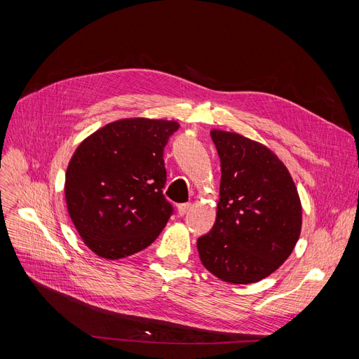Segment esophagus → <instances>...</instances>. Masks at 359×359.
Returning <instances> with one entry per match:
<instances>
[{
	"instance_id": "obj_1",
	"label": "esophagus",
	"mask_w": 359,
	"mask_h": 359,
	"mask_svg": "<svg viewBox=\"0 0 359 359\" xmlns=\"http://www.w3.org/2000/svg\"><path fill=\"white\" fill-rule=\"evenodd\" d=\"M193 204L191 203H182V204H178V213L180 216H184L187 212H189L191 209Z\"/></svg>"
}]
</instances>
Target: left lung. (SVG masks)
I'll use <instances>...</instances> for the list:
<instances>
[{"label": "left lung", "mask_w": 359, "mask_h": 359, "mask_svg": "<svg viewBox=\"0 0 359 359\" xmlns=\"http://www.w3.org/2000/svg\"><path fill=\"white\" fill-rule=\"evenodd\" d=\"M210 135L220 158V198L213 228L197 240L200 260L224 282H259L291 255L299 238L297 187L266 146L222 130Z\"/></svg>", "instance_id": "obj_1"}]
</instances>
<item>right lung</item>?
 <instances>
[{"label": "right lung", "instance_id": "add662e5", "mask_svg": "<svg viewBox=\"0 0 359 359\" xmlns=\"http://www.w3.org/2000/svg\"><path fill=\"white\" fill-rule=\"evenodd\" d=\"M175 121L127 118L95 131L65 172L68 215L99 257L118 260L156 240L174 213L163 187V149Z\"/></svg>", "mask_w": 359, "mask_h": 359}]
</instances>
